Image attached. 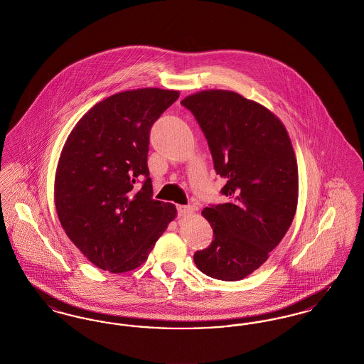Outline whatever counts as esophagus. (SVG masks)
<instances>
[{
    "instance_id": "34e87169",
    "label": "esophagus",
    "mask_w": 364,
    "mask_h": 364,
    "mask_svg": "<svg viewBox=\"0 0 364 364\" xmlns=\"http://www.w3.org/2000/svg\"><path fill=\"white\" fill-rule=\"evenodd\" d=\"M177 213H178V215L181 217V215H188L191 213H193V208L192 206H177Z\"/></svg>"
}]
</instances>
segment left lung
Listing matches in <instances>:
<instances>
[{
	"instance_id": "left-lung-1",
	"label": "left lung",
	"mask_w": 364,
	"mask_h": 364,
	"mask_svg": "<svg viewBox=\"0 0 364 364\" xmlns=\"http://www.w3.org/2000/svg\"><path fill=\"white\" fill-rule=\"evenodd\" d=\"M181 105L203 131L228 203L202 214L214 240L193 262L206 276L237 281L262 266L294 221L299 176L284 124L269 109L237 92L206 90Z\"/></svg>"
}]
</instances>
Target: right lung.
<instances>
[{
	"instance_id": "obj_1",
	"label": "right lung",
	"mask_w": 364,
	"mask_h": 364,
	"mask_svg": "<svg viewBox=\"0 0 364 364\" xmlns=\"http://www.w3.org/2000/svg\"><path fill=\"white\" fill-rule=\"evenodd\" d=\"M178 95L161 88L114 94L92 106L64 144L54 181L58 220L102 270L139 267L176 217L174 205L153 199L147 154L153 124Z\"/></svg>"
}]
</instances>
